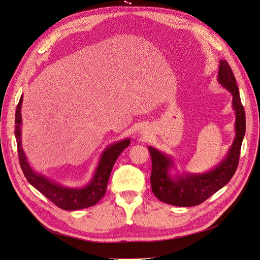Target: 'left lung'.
I'll list each match as a JSON object with an SVG mask.
<instances>
[{
  "label": "left lung",
  "mask_w": 260,
  "mask_h": 260,
  "mask_svg": "<svg viewBox=\"0 0 260 260\" xmlns=\"http://www.w3.org/2000/svg\"><path fill=\"white\" fill-rule=\"evenodd\" d=\"M218 81L233 95V108L236 112V136L233 145L226 157L212 170L199 174L175 175L174 177L169 173L173 167L172 158L149 146L152 158V191L158 200L166 204L179 207L202 204L230 182L238 167L245 134V114L236 78L226 60H220Z\"/></svg>",
  "instance_id": "left-lung-1"
}]
</instances>
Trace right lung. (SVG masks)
I'll use <instances>...</instances> for the list:
<instances>
[{
	"mask_svg": "<svg viewBox=\"0 0 260 260\" xmlns=\"http://www.w3.org/2000/svg\"><path fill=\"white\" fill-rule=\"evenodd\" d=\"M22 101H23V96L20 98L16 110L15 135L17 139L20 166L22 171H23L24 176L27 179V182L32 187H35L44 197H47L53 204L63 210H77L95 205L96 203L104 197L106 192L110 172L117 160L118 156L124 151V149L127 148L131 143V140L124 139L108 146V148L103 152L102 156H101L95 173L91 179V182L88 185L82 188L63 187L47 178L46 176L38 174L37 172L34 171L27 162L23 149L21 148Z\"/></svg>",
	"mask_w": 260,
	"mask_h": 260,
	"instance_id": "obj_1",
	"label": "right lung"
}]
</instances>
